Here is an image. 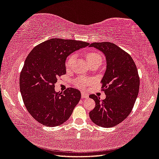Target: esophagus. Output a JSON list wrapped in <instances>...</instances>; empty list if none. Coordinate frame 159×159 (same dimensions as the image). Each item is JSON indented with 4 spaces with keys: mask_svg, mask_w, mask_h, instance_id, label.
Listing matches in <instances>:
<instances>
[{
    "mask_svg": "<svg viewBox=\"0 0 159 159\" xmlns=\"http://www.w3.org/2000/svg\"><path fill=\"white\" fill-rule=\"evenodd\" d=\"M81 97H82V98H89V95L85 92H82L81 93Z\"/></svg>",
    "mask_w": 159,
    "mask_h": 159,
    "instance_id": "esophagus-1",
    "label": "esophagus"
}]
</instances>
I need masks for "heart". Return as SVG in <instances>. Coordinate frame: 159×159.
Wrapping results in <instances>:
<instances>
[{
    "instance_id": "obj_1",
    "label": "heart",
    "mask_w": 159,
    "mask_h": 159,
    "mask_svg": "<svg viewBox=\"0 0 159 159\" xmlns=\"http://www.w3.org/2000/svg\"><path fill=\"white\" fill-rule=\"evenodd\" d=\"M75 59V55L73 54L71 56H70L69 59H67V61L66 62V66L67 68H70L71 66V65L73 64V62L74 61V60ZM86 59L89 64H91V63L93 62H100L102 61V57L100 55L98 54L97 52H89V54H87L86 56ZM90 80H88L85 78H79L78 79L76 80V84L78 86L80 87H83V86H85V85L90 84Z\"/></svg>"
}]
</instances>
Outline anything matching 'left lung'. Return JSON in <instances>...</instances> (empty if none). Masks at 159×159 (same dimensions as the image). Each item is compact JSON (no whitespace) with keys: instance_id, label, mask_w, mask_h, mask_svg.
I'll list each match as a JSON object with an SVG mask.
<instances>
[{"instance_id":"left-lung-1","label":"left lung","mask_w":159,"mask_h":159,"mask_svg":"<svg viewBox=\"0 0 159 159\" xmlns=\"http://www.w3.org/2000/svg\"><path fill=\"white\" fill-rule=\"evenodd\" d=\"M90 47L96 48L106 59L101 80L106 98L101 100L90 95L95 102L90 118L100 127H114L128 117L137 100L140 83L137 66L129 54L111 42H94Z\"/></svg>"}]
</instances>
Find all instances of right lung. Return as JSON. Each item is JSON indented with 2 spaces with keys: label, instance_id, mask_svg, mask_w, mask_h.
<instances>
[{
  "label": "right lung",
  "instance_id": "obj_1",
  "mask_svg": "<svg viewBox=\"0 0 159 159\" xmlns=\"http://www.w3.org/2000/svg\"><path fill=\"white\" fill-rule=\"evenodd\" d=\"M88 45L85 42L53 38L37 45L27 57L20 89L27 111L37 122L53 127L69 120L81 94L73 88L56 92L54 84L66 73V58Z\"/></svg>",
  "mask_w": 159,
  "mask_h": 159
}]
</instances>
